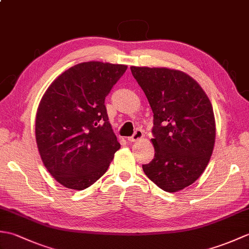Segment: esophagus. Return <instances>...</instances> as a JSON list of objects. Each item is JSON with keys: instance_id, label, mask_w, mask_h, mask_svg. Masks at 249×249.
Returning <instances> with one entry per match:
<instances>
[{"instance_id": "obj_1", "label": "esophagus", "mask_w": 249, "mask_h": 249, "mask_svg": "<svg viewBox=\"0 0 249 249\" xmlns=\"http://www.w3.org/2000/svg\"><path fill=\"white\" fill-rule=\"evenodd\" d=\"M143 131H142L141 129H137L136 131H135V134L131 136V137H129L128 138V141L129 142H137V141H140L142 138H143Z\"/></svg>"}]
</instances>
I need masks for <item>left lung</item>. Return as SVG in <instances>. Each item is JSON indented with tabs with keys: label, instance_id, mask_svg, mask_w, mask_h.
<instances>
[{
	"label": "left lung",
	"instance_id": "left-lung-1",
	"mask_svg": "<svg viewBox=\"0 0 249 249\" xmlns=\"http://www.w3.org/2000/svg\"><path fill=\"white\" fill-rule=\"evenodd\" d=\"M130 71L154 113L151 140L155 156L142 168L162 190L178 192L197 181L212 156L216 137L212 104L184 71L138 66Z\"/></svg>",
	"mask_w": 249,
	"mask_h": 249
}]
</instances>
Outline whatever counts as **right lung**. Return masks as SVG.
Masks as SVG:
<instances>
[{
  "instance_id": "1",
  "label": "right lung",
  "mask_w": 249,
  "mask_h": 249,
  "mask_svg": "<svg viewBox=\"0 0 249 249\" xmlns=\"http://www.w3.org/2000/svg\"><path fill=\"white\" fill-rule=\"evenodd\" d=\"M126 70L123 64L83 62L61 73L41 97L35 120L37 147L47 170L64 187L91 186L121 147L105 98Z\"/></svg>"
}]
</instances>
